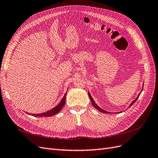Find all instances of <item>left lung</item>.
Listing matches in <instances>:
<instances>
[{
	"label": "left lung",
	"instance_id": "8db88e82",
	"mask_svg": "<svg viewBox=\"0 0 158 158\" xmlns=\"http://www.w3.org/2000/svg\"><path fill=\"white\" fill-rule=\"evenodd\" d=\"M142 91H141V92H142ZM140 93H141V92H140ZM140 93L139 94H138V96H137V98H136L135 100H134V101H133V102H132L131 103V105H130V106H129V107H130L131 106H132V105L135 103V102L136 101L137 99L138 98V97L140 96ZM88 95H89V99H90V100H91V102H92V105H93V106H94V107H95V108H96L97 109H98L99 111H101V112H103V113H109V112H107V111H104V110H103L102 109H101V108H100L99 107H98V106H97L96 103H95L94 102V101L93 98H92V96H91V95H90V94H89V92H88Z\"/></svg>",
	"mask_w": 158,
	"mask_h": 158
}]
</instances>
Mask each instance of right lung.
Wrapping results in <instances>:
<instances>
[{"mask_svg":"<svg viewBox=\"0 0 158 158\" xmlns=\"http://www.w3.org/2000/svg\"><path fill=\"white\" fill-rule=\"evenodd\" d=\"M66 93L64 94V97L61 99V101L58 106H56L53 109H52L45 113H39V114H32V116L33 117H51L52 115H55V114L59 113L64 106L65 102H66ZM28 114H30V113H28Z\"/></svg>","mask_w":158,"mask_h":158,"instance_id":"add662e5","label":"right lung"}]
</instances>
